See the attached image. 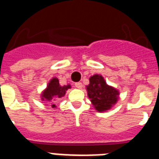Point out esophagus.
Segmentation results:
<instances>
[{"label":"esophagus","instance_id":"esophagus-1","mask_svg":"<svg viewBox=\"0 0 159 159\" xmlns=\"http://www.w3.org/2000/svg\"><path fill=\"white\" fill-rule=\"evenodd\" d=\"M75 86L78 89H82V82H76Z\"/></svg>","mask_w":159,"mask_h":159}]
</instances>
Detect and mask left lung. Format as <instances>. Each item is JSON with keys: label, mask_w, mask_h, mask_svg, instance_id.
Here are the masks:
<instances>
[{"label": "left lung", "mask_w": 159, "mask_h": 159, "mask_svg": "<svg viewBox=\"0 0 159 159\" xmlns=\"http://www.w3.org/2000/svg\"><path fill=\"white\" fill-rule=\"evenodd\" d=\"M89 81L90 83L86 86V90L95 110L101 113L112 109L119 99V91L108 85L100 74L91 76Z\"/></svg>", "instance_id": "obj_1"}]
</instances>
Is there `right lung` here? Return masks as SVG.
<instances>
[{"mask_svg": "<svg viewBox=\"0 0 159 159\" xmlns=\"http://www.w3.org/2000/svg\"><path fill=\"white\" fill-rule=\"evenodd\" d=\"M71 87L72 86L70 84L60 86L57 77H52L47 84L46 88L42 91L41 94V100L46 103H50L53 109H55L56 108L55 100H57L59 98L64 97L66 94V91L68 89H71Z\"/></svg>", "mask_w": 159, "mask_h": 159, "instance_id": "add662e5", "label": "right lung"}]
</instances>
